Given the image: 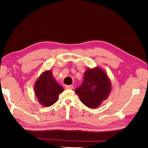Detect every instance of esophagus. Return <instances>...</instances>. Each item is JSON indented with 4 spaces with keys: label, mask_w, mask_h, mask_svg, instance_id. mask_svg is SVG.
I'll use <instances>...</instances> for the list:
<instances>
[{
    "label": "esophagus",
    "mask_w": 148,
    "mask_h": 148,
    "mask_svg": "<svg viewBox=\"0 0 148 148\" xmlns=\"http://www.w3.org/2000/svg\"><path fill=\"white\" fill-rule=\"evenodd\" d=\"M65 88L66 89H72L74 88V86H72V85H71V86H65Z\"/></svg>",
    "instance_id": "esophagus-1"
}]
</instances>
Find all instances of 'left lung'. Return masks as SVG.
Wrapping results in <instances>:
<instances>
[{
  "mask_svg": "<svg viewBox=\"0 0 148 148\" xmlns=\"http://www.w3.org/2000/svg\"><path fill=\"white\" fill-rule=\"evenodd\" d=\"M111 89V82L106 72L95 67L86 70L83 83L75 92L84 104L90 108H96L108 98Z\"/></svg>",
  "mask_w": 148,
  "mask_h": 148,
  "instance_id": "1",
  "label": "left lung"
}]
</instances>
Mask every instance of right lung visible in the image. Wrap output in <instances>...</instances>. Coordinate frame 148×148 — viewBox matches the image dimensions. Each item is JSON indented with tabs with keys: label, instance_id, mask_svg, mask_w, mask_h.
Here are the masks:
<instances>
[{
	"label": "right lung",
	"instance_id": "obj_1",
	"mask_svg": "<svg viewBox=\"0 0 148 148\" xmlns=\"http://www.w3.org/2000/svg\"><path fill=\"white\" fill-rule=\"evenodd\" d=\"M64 91L53 76L52 72H42L34 84V92L40 104L49 107L57 101L59 95Z\"/></svg>",
	"mask_w": 148,
	"mask_h": 148
}]
</instances>
